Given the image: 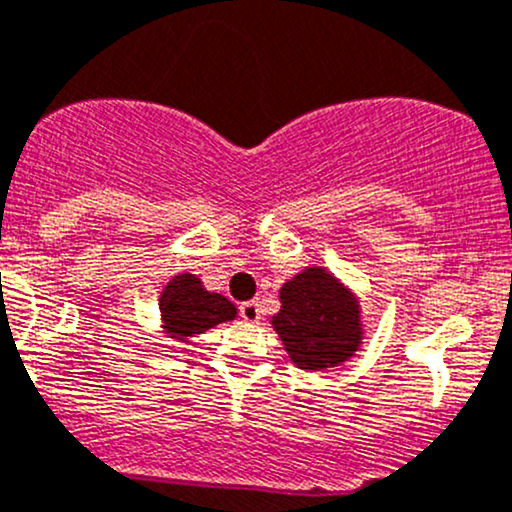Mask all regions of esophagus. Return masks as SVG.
<instances>
[{
    "label": "esophagus",
    "mask_w": 512,
    "mask_h": 512,
    "mask_svg": "<svg viewBox=\"0 0 512 512\" xmlns=\"http://www.w3.org/2000/svg\"><path fill=\"white\" fill-rule=\"evenodd\" d=\"M239 317L244 321H249V324H256V321L261 319V304H258L256 300L241 302L239 304Z\"/></svg>",
    "instance_id": "esophagus-1"
}]
</instances>
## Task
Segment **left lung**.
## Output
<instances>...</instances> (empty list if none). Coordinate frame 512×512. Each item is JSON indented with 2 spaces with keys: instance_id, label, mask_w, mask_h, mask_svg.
I'll return each mask as SVG.
<instances>
[{
  "instance_id": "left-lung-1",
  "label": "left lung",
  "mask_w": 512,
  "mask_h": 512,
  "mask_svg": "<svg viewBox=\"0 0 512 512\" xmlns=\"http://www.w3.org/2000/svg\"><path fill=\"white\" fill-rule=\"evenodd\" d=\"M283 309L273 317L275 331L295 365L304 370L338 365L360 343L358 302L321 268H307L280 290Z\"/></svg>"
}]
</instances>
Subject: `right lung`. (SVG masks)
<instances>
[{"label":"right lung","instance_id":"right-lung-1","mask_svg":"<svg viewBox=\"0 0 512 512\" xmlns=\"http://www.w3.org/2000/svg\"><path fill=\"white\" fill-rule=\"evenodd\" d=\"M237 309L227 297L208 292L195 275H176L162 295V317L171 336L186 338L234 319Z\"/></svg>","mask_w":512,"mask_h":512}]
</instances>
